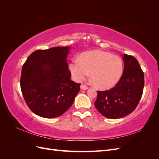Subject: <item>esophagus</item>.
Here are the masks:
<instances>
[{"label":"esophagus","instance_id":"1","mask_svg":"<svg viewBox=\"0 0 159 159\" xmlns=\"http://www.w3.org/2000/svg\"><path fill=\"white\" fill-rule=\"evenodd\" d=\"M80 88H81V89H83V90H86V89H88V88L87 87V86H86L84 84H81V86H80Z\"/></svg>","mask_w":159,"mask_h":159}]
</instances>
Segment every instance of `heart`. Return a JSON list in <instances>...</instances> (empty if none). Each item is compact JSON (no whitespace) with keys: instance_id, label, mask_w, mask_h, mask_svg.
<instances>
[{"instance_id":"b5f03b06","label":"heart","mask_w":159,"mask_h":159,"mask_svg":"<svg viewBox=\"0 0 159 159\" xmlns=\"http://www.w3.org/2000/svg\"><path fill=\"white\" fill-rule=\"evenodd\" d=\"M73 78L81 81L89 75L96 87L109 89L116 84L123 71V63L120 57L102 50L85 52L80 59L73 58L69 64Z\"/></svg>"}]
</instances>
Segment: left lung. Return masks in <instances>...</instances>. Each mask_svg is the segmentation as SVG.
I'll return each mask as SVG.
<instances>
[{"mask_svg": "<svg viewBox=\"0 0 159 159\" xmlns=\"http://www.w3.org/2000/svg\"><path fill=\"white\" fill-rule=\"evenodd\" d=\"M124 70L115 87L98 91L95 106L101 114L109 119L125 117L135 109L140 101L145 84L144 73L139 61L133 56L124 54Z\"/></svg>", "mask_w": 159, "mask_h": 159, "instance_id": "8db88e82", "label": "left lung"}]
</instances>
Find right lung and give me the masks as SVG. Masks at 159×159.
<instances>
[{"label": "right lung", "instance_id": "obj_1", "mask_svg": "<svg viewBox=\"0 0 159 159\" xmlns=\"http://www.w3.org/2000/svg\"><path fill=\"white\" fill-rule=\"evenodd\" d=\"M70 47L36 50L24 64L20 88L32 111L44 118L61 116L73 104L80 84L70 80Z\"/></svg>", "mask_w": 159, "mask_h": 159}]
</instances>
